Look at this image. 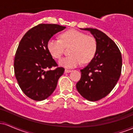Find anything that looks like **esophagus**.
Instances as JSON below:
<instances>
[{
  "label": "esophagus",
  "instance_id": "esophagus-1",
  "mask_svg": "<svg viewBox=\"0 0 133 133\" xmlns=\"http://www.w3.org/2000/svg\"><path fill=\"white\" fill-rule=\"evenodd\" d=\"M70 72H71V69H65V73Z\"/></svg>",
  "mask_w": 133,
  "mask_h": 133
}]
</instances>
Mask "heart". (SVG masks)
<instances>
[{"label":"heart","instance_id":"obj_1","mask_svg":"<svg viewBox=\"0 0 133 133\" xmlns=\"http://www.w3.org/2000/svg\"><path fill=\"white\" fill-rule=\"evenodd\" d=\"M71 46L69 56L62 58L59 64L65 68H74L82 62L88 63L92 60L97 51V41L93 36L74 29L62 33L59 39L51 38L47 43L49 52L55 59H60L64 48Z\"/></svg>","mask_w":133,"mask_h":133}]
</instances>
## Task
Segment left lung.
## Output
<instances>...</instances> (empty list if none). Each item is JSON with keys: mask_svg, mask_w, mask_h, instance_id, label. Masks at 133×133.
Listing matches in <instances>:
<instances>
[{"mask_svg": "<svg viewBox=\"0 0 133 133\" xmlns=\"http://www.w3.org/2000/svg\"><path fill=\"white\" fill-rule=\"evenodd\" d=\"M81 29L92 34L97 47L92 60L81 70L76 88L84 98L96 101L109 94L117 84L121 73L122 56L115 42L103 32L92 28Z\"/></svg>", "mask_w": 133, "mask_h": 133, "instance_id": "8db88e82", "label": "left lung"}]
</instances>
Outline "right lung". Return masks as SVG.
I'll use <instances>...</instances> for the list:
<instances>
[{"instance_id": "obj_1", "label": "right lung", "mask_w": 133, "mask_h": 133, "mask_svg": "<svg viewBox=\"0 0 133 133\" xmlns=\"http://www.w3.org/2000/svg\"><path fill=\"white\" fill-rule=\"evenodd\" d=\"M65 28L57 24H39L20 41L14 62L15 76L23 92L32 99L42 101L51 96L64 72V68L57 67L47 43ZM53 66L57 68L53 70Z\"/></svg>"}]
</instances>
